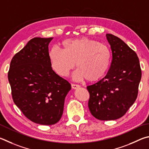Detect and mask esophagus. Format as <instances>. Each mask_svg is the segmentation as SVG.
<instances>
[{
    "mask_svg": "<svg viewBox=\"0 0 149 149\" xmlns=\"http://www.w3.org/2000/svg\"><path fill=\"white\" fill-rule=\"evenodd\" d=\"M71 86H72V89H74V90H76V89H77V88H80V86H79V85L74 84H71Z\"/></svg>",
    "mask_w": 149,
    "mask_h": 149,
    "instance_id": "34e87169",
    "label": "esophagus"
}]
</instances>
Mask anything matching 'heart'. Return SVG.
Returning a JSON list of instances; mask_svg holds the SVG:
<instances>
[{
	"instance_id": "b5f03b06",
	"label": "heart",
	"mask_w": 149,
	"mask_h": 149,
	"mask_svg": "<svg viewBox=\"0 0 149 149\" xmlns=\"http://www.w3.org/2000/svg\"><path fill=\"white\" fill-rule=\"evenodd\" d=\"M49 58L52 68L59 76L67 77L76 63L78 69L73 72V79L95 82L107 72L111 53L105 44L83 37L64 40L62 49L56 47L50 49Z\"/></svg>"
}]
</instances>
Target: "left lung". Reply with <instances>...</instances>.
<instances>
[{"label": "left lung", "mask_w": 149, "mask_h": 149, "mask_svg": "<svg viewBox=\"0 0 149 149\" xmlns=\"http://www.w3.org/2000/svg\"><path fill=\"white\" fill-rule=\"evenodd\" d=\"M106 38L113 59L106 76L87 86L88 107L97 119L114 120L124 116L136 100L141 70L136 53L124 41L111 34Z\"/></svg>", "instance_id": "obj_1"}]
</instances>
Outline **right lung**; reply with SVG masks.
<instances>
[{
	"label": "right lung",
	"instance_id": "obj_1",
	"mask_svg": "<svg viewBox=\"0 0 149 149\" xmlns=\"http://www.w3.org/2000/svg\"><path fill=\"white\" fill-rule=\"evenodd\" d=\"M53 38L36 37L13 57L8 74L13 100L33 122L52 125L61 119L71 90L52 69L48 45Z\"/></svg>",
	"mask_w": 149,
	"mask_h": 149
}]
</instances>
